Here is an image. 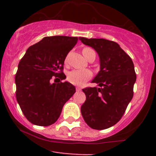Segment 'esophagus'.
Wrapping results in <instances>:
<instances>
[{
  "mask_svg": "<svg viewBox=\"0 0 156 156\" xmlns=\"http://www.w3.org/2000/svg\"><path fill=\"white\" fill-rule=\"evenodd\" d=\"M76 91H80L81 88L79 87H77L76 88Z\"/></svg>",
  "mask_w": 156,
  "mask_h": 156,
  "instance_id": "esophagus-1",
  "label": "esophagus"
}]
</instances>
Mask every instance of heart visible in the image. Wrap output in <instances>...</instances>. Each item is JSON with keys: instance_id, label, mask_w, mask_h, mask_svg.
Listing matches in <instances>:
<instances>
[{"instance_id": "heart-1", "label": "heart", "mask_w": 156, "mask_h": 156, "mask_svg": "<svg viewBox=\"0 0 156 156\" xmlns=\"http://www.w3.org/2000/svg\"><path fill=\"white\" fill-rule=\"evenodd\" d=\"M92 50L90 48H86L83 50V54L87 58L88 52ZM67 59H66V62ZM92 77V72L89 69H73L69 72L67 74V80L76 86H83Z\"/></svg>"}]
</instances>
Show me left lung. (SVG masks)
<instances>
[{
	"instance_id": "left-lung-1",
	"label": "left lung",
	"mask_w": 156,
	"mask_h": 156,
	"mask_svg": "<svg viewBox=\"0 0 156 156\" xmlns=\"http://www.w3.org/2000/svg\"><path fill=\"white\" fill-rule=\"evenodd\" d=\"M80 40L94 48L100 59V71L92 80L100 87L83 89L86 101L81 106V114L92 129H107L120 120L133 98L134 66L130 57L114 41L85 37Z\"/></svg>"
}]
</instances>
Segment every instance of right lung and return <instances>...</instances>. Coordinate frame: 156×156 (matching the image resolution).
Wrapping results in <instances>:
<instances>
[{
	"mask_svg": "<svg viewBox=\"0 0 156 156\" xmlns=\"http://www.w3.org/2000/svg\"><path fill=\"white\" fill-rule=\"evenodd\" d=\"M78 38L66 36L44 37L32 45L20 60L16 74V99L22 112L33 124H53L61 115L65 103L74 94L70 83H51L65 80L64 62Z\"/></svg>",
	"mask_w": 156,
	"mask_h": 156,
	"instance_id": "obj_1",
	"label": "right lung"
}]
</instances>
